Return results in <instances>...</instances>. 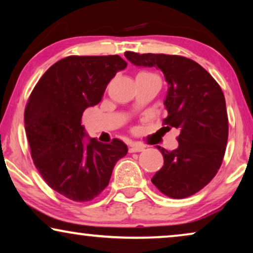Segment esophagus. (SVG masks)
<instances>
[{
  "instance_id": "esophagus-1",
  "label": "esophagus",
  "mask_w": 253,
  "mask_h": 253,
  "mask_svg": "<svg viewBox=\"0 0 253 253\" xmlns=\"http://www.w3.org/2000/svg\"><path fill=\"white\" fill-rule=\"evenodd\" d=\"M144 148H145V146H143V145L132 143V144H130L129 152L130 153H134V152H141V151H144Z\"/></svg>"
}]
</instances>
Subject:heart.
I'll return each instance as SVG.
<instances>
[{"mask_svg":"<svg viewBox=\"0 0 253 253\" xmlns=\"http://www.w3.org/2000/svg\"><path fill=\"white\" fill-rule=\"evenodd\" d=\"M143 74H151V72H143Z\"/></svg>","mask_w":253,"mask_h":253,"instance_id":"1","label":"heart"}]
</instances>
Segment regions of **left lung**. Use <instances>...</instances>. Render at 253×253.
<instances>
[{
  "label": "left lung",
  "instance_id": "1",
  "mask_svg": "<svg viewBox=\"0 0 253 253\" xmlns=\"http://www.w3.org/2000/svg\"><path fill=\"white\" fill-rule=\"evenodd\" d=\"M137 67H155L165 75L168 91L164 120L179 130L178 147L167 151L164 166L152 183L170 198L195 195L209 184L222 164L228 140V116L223 92L214 78L190 58L177 55L126 51Z\"/></svg>",
  "mask_w": 253,
  "mask_h": 253
}]
</instances>
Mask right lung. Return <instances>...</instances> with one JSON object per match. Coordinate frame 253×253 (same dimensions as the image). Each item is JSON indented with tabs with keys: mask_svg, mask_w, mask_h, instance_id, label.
<instances>
[{
	"mask_svg": "<svg viewBox=\"0 0 253 253\" xmlns=\"http://www.w3.org/2000/svg\"><path fill=\"white\" fill-rule=\"evenodd\" d=\"M126 65L119 55L68 56L44 72L30 95L24 122L34 165L51 189L75 202L99 196L127 153L122 140L100 143L82 126L85 109L101 101Z\"/></svg>",
	"mask_w": 253,
	"mask_h": 253,
	"instance_id": "right-lung-1",
	"label": "right lung"
}]
</instances>
